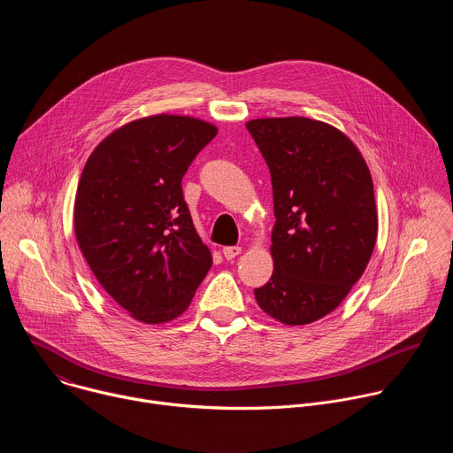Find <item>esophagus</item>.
<instances>
[{"label":"esophagus","instance_id":"1","mask_svg":"<svg viewBox=\"0 0 453 453\" xmlns=\"http://www.w3.org/2000/svg\"><path fill=\"white\" fill-rule=\"evenodd\" d=\"M240 252H242V247H238V245L224 247V249H222V254L226 256V260H233V257H236Z\"/></svg>","mask_w":453,"mask_h":453}]
</instances>
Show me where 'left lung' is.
I'll use <instances>...</instances> for the list:
<instances>
[{"mask_svg":"<svg viewBox=\"0 0 453 453\" xmlns=\"http://www.w3.org/2000/svg\"><path fill=\"white\" fill-rule=\"evenodd\" d=\"M273 180L274 271L256 303L287 326L332 313L362 278L378 234L371 172L337 127L303 116L245 123Z\"/></svg>","mask_w":453,"mask_h":453,"instance_id":"left-lung-1","label":"left lung"}]
</instances>
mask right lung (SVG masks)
<instances>
[{
	"label": "right lung",
	"instance_id": "1",
	"mask_svg": "<svg viewBox=\"0 0 453 453\" xmlns=\"http://www.w3.org/2000/svg\"><path fill=\"white\" fill-rule=\"evenodd\" d=\"M217 133L193 116H145L104 138L82 170L77 243L104 290L145 325L177 319L211 269L180 180Z\"/></svg>",
	"mask_w": 453,
	"mask_h": 453
}]
</instances>
